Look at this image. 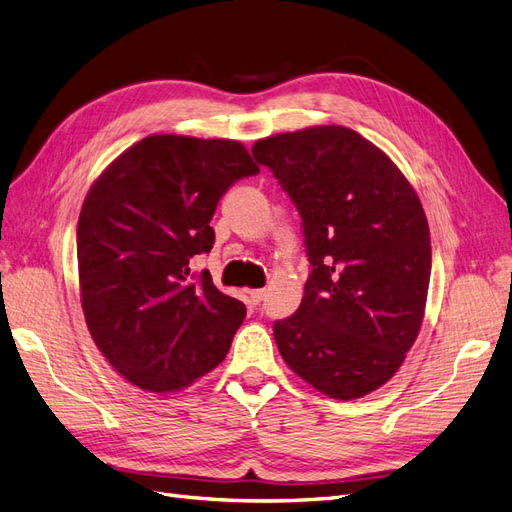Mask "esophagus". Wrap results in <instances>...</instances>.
I'll return each mask as SVG.
<instances>
[{
	"mask_svg": "<svg viewBox=\"0 0 512 512\" xmlns=\"http://www.w3.org/2000/svg\"><path fill=\"white\" fill-rule=\"evenodd\" d=\"M250 297L254 299V303H260L262 299L267 297V290H265V288H256V290H252V292H250Z\"/></svg>",
	"mask_w": 512,
	"mask_h": 512,
	"instance_id": "1",
	"label": "esophagus"
}]
</instances>
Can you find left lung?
I'll list each match as a JSON object with an SVG mask.
<instances>
[{"label":"left lung","instance_id":"1","mask_svg":"<svg viewBox=\"0 0 512 512\" xmlns=\"http://www.w3.org/2000/svg\"><path fill=\"white\" fill-rule=\"evenodd\" d=\"M252 156L301 215L309 277L273 337L286 365L333 399L389 382L421 331L431 241L421 200L384 151L344 126L262 138Z\"/></svg>","mask_w":512,"mask_h":512}]
</instances>
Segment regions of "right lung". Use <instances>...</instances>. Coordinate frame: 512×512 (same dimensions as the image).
Masks as SVG:
<instances>
[{
	"instance_id": "1",
	"label": "right lung",
	"mask_w": 512,
	"mask_h": 512,
	"mask_svg": "<svg viewBox=\"0 0 512 512\" xmlns=\"http://www.w3.org/2000/svg\"><path fill=\"white\" fill-rule=\"evenodd\" d=\"M256 173L237 141L153 134L87 192L76 228L85 322L138 389L179 391L224 361L245 305L190 262L211 252L220 198Z\"/></svg>"
}]
</instances>
